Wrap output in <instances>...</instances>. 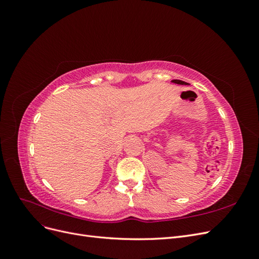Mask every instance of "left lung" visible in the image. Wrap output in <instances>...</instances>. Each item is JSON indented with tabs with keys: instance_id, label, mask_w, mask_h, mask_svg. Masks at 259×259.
Returning <instances> with one entry per match:
<instances>
[{
	"instance_id": "left-lung-1",
	"label": "left lung",
	"mask_w": 259,
	"mask_h": 259,
	"mask_svg": "<svg viewBox=\"0 0 259 259\" xmlns=\"http://www.w3.org/2000/svg\"><path fill=\"white\" fill-rule=\"evenodd\" d=\"M171 82H173V83H176V84H179V85H189V84L186 83V82H184V81H182V80H173Z\"/></svg>"
}]
</instances>
